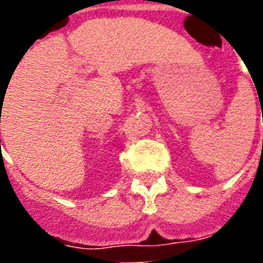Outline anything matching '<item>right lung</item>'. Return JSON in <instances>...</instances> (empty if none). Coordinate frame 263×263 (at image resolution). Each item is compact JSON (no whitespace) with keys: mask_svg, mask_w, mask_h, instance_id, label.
Returning <instances> with one entry per match:
<instances>
[{"mask_svg":"<svg viewBox=\"0 0 263 263\" xmlns=\"http://www.w3.org/2000/svg\"><path fill=\"white\" fill-rule=\"evenodd\" d=\"M0 145H1V139H0Z\"/></svg>","mask_w":263,"mask_h":263,"instance_id":"obj_1","label":"right lung"}]
</instances>
